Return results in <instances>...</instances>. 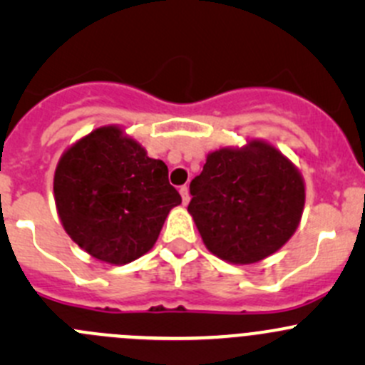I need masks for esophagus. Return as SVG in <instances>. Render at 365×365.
<instances>
[{"mask_svg": "<svg viewBox=\"0 0 365 365\" xmlns=\"http://www.w3.org/2000/svg\"><path fill=\"white\" fill-rule=\"evenodd\" d=\"M180 194H182V201H183V205L189 203V200H190V196H189V187H187V185H182V187H180Z\"/></svg>", "mask_w": 365, "mask_h": 365, "instance_id": "1", "label": "esophagus"}]
</instances>
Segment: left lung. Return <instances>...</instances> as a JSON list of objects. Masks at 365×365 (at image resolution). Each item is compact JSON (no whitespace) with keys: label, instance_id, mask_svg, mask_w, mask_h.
Instances as JSON below:
<instances>
[{"label":"left lung","instance_id":"left-lung-1","mask_svg":"<svg viewBox=\"0 0 365 365\" xmlns=\"http://www.w3.org/2000/svg\"><path fill=\"white\" fill-rule=\"evenodd\" d=\"M189 213L208 251L235 264L274 254L292 238L305 203L302 175L263 141L220 148L190 182Z\"/></svg>","mask_w":365,"mask_h":365}]
</instances>
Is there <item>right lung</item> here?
<instances>
[{"instance_id": "1", "label": "right lung", "mask_w": 365, "mask_h": 365, "mask_svg": "<svg viewBox=\"0 0 365 365\" xmlns=\"http://www.w3.org/2000/svg\"><path fill=\"white\" fill-rule=\"evenodd\" d=\"M54 200L68 237L97 259L125 264L153 247L182 203L168 165L118 127H101L70 146L54 173Z\"/></svg>"}]
</instances>
